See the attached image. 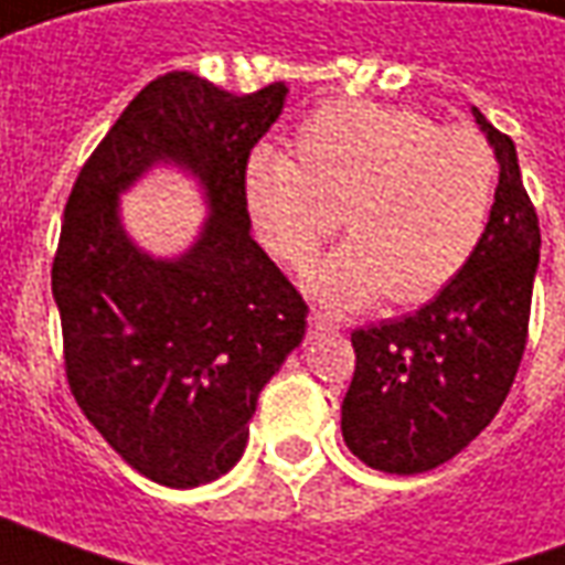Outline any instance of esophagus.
Returning <instances> with one entry per match:
<instances>
[{
  "instance_id": "1",
  "label": "esophagus",
  "mask_w": 565,
  "mask_h": 565,
  "mask_svg": "<svg viewBox=\"0 0 565 565\" xmlns=\"http://www.w3.org/2000/svg\"><path fill=\"white\" fill-rule=\"evenodd\" d=\"M308 327L315 332L339 330V320H332L330 315H323V311H311V315H308Z\"/></svg>"
}]
</instances>
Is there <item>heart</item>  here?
<instances>
[{
    "mask_svg": "<svg viewBox=\"0 0 565 565\" xmlns=\"http://www.w3.org/2000/svg\"><path fill=\"white\" fill-rule=\"evenodd\" d=\"M245 209L271 257L306 269L339 223L351 242L315 275L332 308L387 294L417 306L441 294L481 245L497 193V160L462 127L375 103H330L302 120L287 153L257 150L242 178Z\"/></svg>",
    "mask_w": 565,
    "mask_h": 565,
    "instance_id": "b5f03b06",
    "label": "heart"
}]
</instances>
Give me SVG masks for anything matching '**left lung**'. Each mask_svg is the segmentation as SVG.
Wrapping results in <instances>:
<instances>
[{
  "mask_svg": "<svg viewBox=\"0 0 565 565\" xmlns=\"http://www.w3.org/2000/svg\"><path fill=\"white\" fill-rule=\"evenodd\" d=\"M472 115L499 162L481 245L420 311L351 332L356 366L342 436L354 457L381 472H429L457 457L497 417L526 348L539 217L514 141L478 108Z\"/></svg>",
  "mask_w": 565,
  "mask_h": 565,
  "instance_id": "left-lung-1",
  "label": "left lung"
}]
</instances>
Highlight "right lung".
I'll use <instances>...</instances> for the list:
<instances>
[{
  "label": "right lung",
  "instance_id": "add662e5",
  "mask_svg": "<svg viewBox=\"0 0 565 565\" xmlns=\"http://www.w3.org/2000/svg\"><path fill=\"white\" fill-rule=\"evenodd\" d=\"M281 81L235 96L169 72L124 108L63 214L54 287L75 403L162 487L209 484L247 445L259 391L306 335L308 306L250 238L242 178L278 120ZM198 178L210 221L181 258L141 252L116 202L150 164Z\"/></svg>",
  "mask_w": 565,
  "mask_h": 565
}]
</instances>
